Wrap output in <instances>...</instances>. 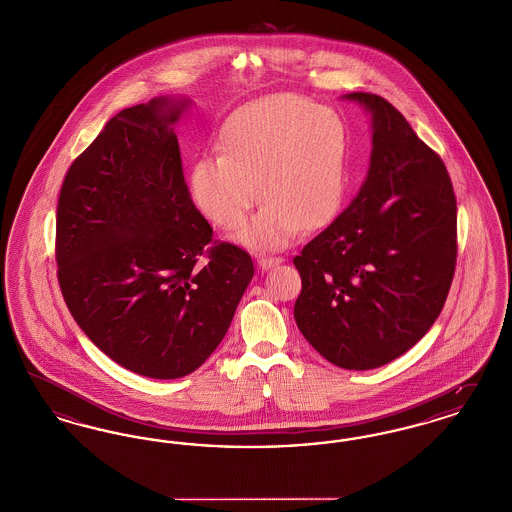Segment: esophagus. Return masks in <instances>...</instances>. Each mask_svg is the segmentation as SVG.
Returning <instances> with one entry per match:
<instances>
[{
  "label": "esophagus",
  "mask_w": 512,
  "mask_h": 512,
  "mask_svg": "<svg viewBox=\"0 0 512 512\" xmlns=\"http://www.w3.org/2000/svg\"><path fill=\"white\" fill-rule=\"evenodd\" d=\"M282 261H284L282 257H257V265H259V268H263V270L276 267V265H280Z\"/></svg>",
  "instance_id": "1"
}]
</instances>
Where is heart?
<instances>
[{"mask_svg":"<svg viewBox=\"0 0 512 512\" xmlns=\"http://www.w3.org/2000/svg\"><path fill=\"white\" fill-rule=\"evenodd\" d=\"M219 147L222 155L195 161L190 192L207 219L232 232L244 226L261 188L265 205L238 236L245 247L282 249L303 228H324L340 215L349 136L334 111L274 94L234 113Z\"/></svg>","mask_w":512,"mask_h":512,"instance_id":"b5f03b06","label":"heart"}]
</instances>
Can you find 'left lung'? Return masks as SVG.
Wrapping results in <instances>:
<instances>
[{"label":"left lung","mask_w":512,"mask_h":512,"mask_svg":"<svg viewBox=\"0 0 512 512\" xmlns=\"http://www.w3.org/2000/svg\"><path fill=\"white\" fill-rule=\"evenodd\" d=\"M343 99L370 115V167L349 207L293 259V317L326 361L370 370L409 351L439 317L457 263V199L439 155L390 101Z\"/></svg>","instance_id":"8db88e82"}]
</instances>
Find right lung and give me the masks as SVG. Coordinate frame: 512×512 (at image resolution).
Returning <instances> with one entry per match:
<instances>
[{
  "label": "right lung",
  "mask_w": 512,
  "mask_h": 512,
  "mask_svg": "<svg viewBox=\"0 0 512 512\" xmlns=\"http://www.w3.org/2000/svg\"><path fill=\"white\" fill-rule=\"evenodd\" d=\"M190 103L161 96L122 109L74 159L57 203L71 315L107 357L155 380L209 359L255 272L244 249L211 245L184 182L174 124Z\"/></svg>",
  "instance_id": "1"
}]
</instances>
